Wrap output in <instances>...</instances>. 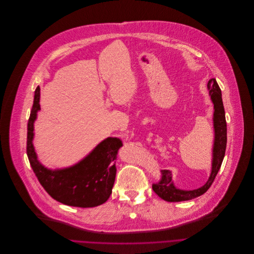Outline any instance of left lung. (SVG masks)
<instances>
[{
    "instance_id": "1",
    "label": "left lung",
    "mask_w": 254,
    "mask_h": 254,
    "mask_svg": "<svg viewBox=\"0 0 254 254\" xmlns=\"http://www.w3.org/2000/svg\"><path fill=\"white\" fill-rule=\"evenodd\" d=\"M209 96L213 103V128H214V141L212 148V165L211 173L206 183L197 189L183 190L174 185L172 181V172L170 170H162V180L153 184L154 192L163 200L168 202H180L194 199L202 194H204L211 184L213 183L224 158L226 142H227V128L225 120V112L222 102L221 90L214 78L210 79L207 83Z\"/></svg>"
}]
</instances>
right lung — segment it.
I'll list each match as a JSON object with an SVG mask.
<instances>
[{"mask_svg":"<svg viewBox=\"0 0 254 254\" xmlns=\"http://www.w3.org/2000/svg\"><path fill=\"white\" fill-rule=\"evenodd\" d=\"M40 110L38 86L28 121L27 155L41 185L51 197L69 206L88 208L105 203L115 182V163L118 150L123 146L121 139L108 137L78 163L66 168L49 169L38 160L33 145L34 123Z\"/></svg>","mask_w":254,"mask_h":254,"instance_id":"1","label":"right lung"}]
</instances>
